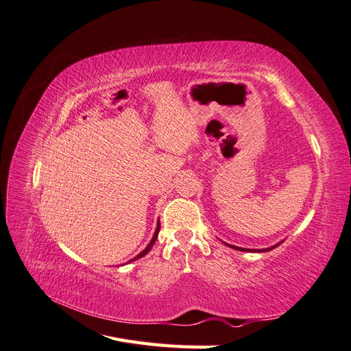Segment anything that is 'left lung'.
Here are the masks:
<instances>
[{
	"instance_id": "left-lung-1",
	"label": "left lung",
	"mask_w": 351,
	"mask_h": 351,
	"mask_svg": "<svg viewBox=\"0 0 351 351\" xmlns=\"http://www.w3.org/2000/svg\"><path fill=\"white\" fill-rule=\"evenodd\" d=\"M230 246V244H228ZM278 246V244H277ZM277 246H272V247H268V249H262V250H258V252H268V250H271V249H275ZM230 247H234V249H237V250H241V252H252L250 249H243V247H236V246H230Z\"/></svg>"
}]
</instances>
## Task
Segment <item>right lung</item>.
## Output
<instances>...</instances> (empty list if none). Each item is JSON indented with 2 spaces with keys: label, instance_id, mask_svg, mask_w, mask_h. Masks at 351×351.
Returning <instances> with one entry per match:
<instances>
[{
  "label": "right lung",
  "instance_id": "obj_1",
  "mask_svg": "<svg viewBox=\"0 0 351 351\" xmlns=\"http://www.w3.org/2000/svg\"><path fill=\"white\" fill-rule=\"evenodd\" d=\"M158 232H159V222H158V227H156V231H155V234H154V237H152V240H151V243L149 244H147V247L145 249V250H142L139 254H137V256L136 258H133L132 261H136V259H139V258H142V256H145V254L147 253V252H149L151 250V247L154 246V243H155V240H156V237H158ZM130 261V262H132Z\"/></svg>",
  "mask_w": 351,
  "mask_h": 351
}]
</instances>
